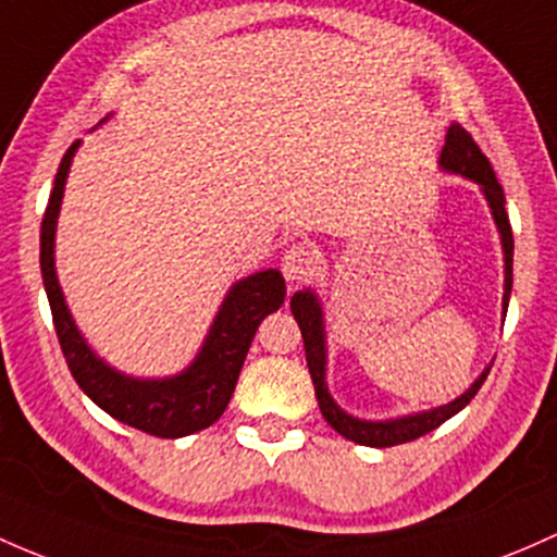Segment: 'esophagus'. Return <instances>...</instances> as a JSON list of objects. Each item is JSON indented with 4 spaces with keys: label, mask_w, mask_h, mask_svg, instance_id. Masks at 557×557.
<instances>
[{
    "label": "esophagus",
    "mask_w": 557,
    "mask_h": 557,
    "mask_svg": "<svg viewBox=\"0 0 557 557\" xmlns=\"http://www.w3.org/2000/svg\"><path fill=\"white\" fill-rule=\"evenodd\" d=\"M320 263H323V259H320V253L312 245L296 243L285 250L280 267H283L285 280H290V283H307L309 277H314L320 272Z\"/></svg>",
    "instance_id": "esophagus-1"
}]
</instances>
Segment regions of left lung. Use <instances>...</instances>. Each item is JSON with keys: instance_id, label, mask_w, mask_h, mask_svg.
<instances>
[{"instance_id": "obj_1", "label": "left lung", "mask_w": 557, "mask_h": 557, "mask_svg": "<svg viewBox=\"0 0 557 557\" xmlns=\"http://www.w3.org/2000/svg\"><path fill=\"white\" fill-rule=\"evenodd\" d=\"M441 168L450 173H461L465 178H472L483 189L485 200L491 205V213H494L496 226H499L502 234V248H505V309L510 304V290H512V226L510 219H507L505 210V191H502V184L496 181L494 168H491L488 157L480 151L475 138L465 131L461 125H450L446 133V146L441 151ZM290 312H294L298 327H301L304 338V352H307V368L312 373L314 395H318L320 411L327 424L344 435L347 441L360 443V446L371 448H389L400 446V443L417 441V437L426 435V432L437 430L443 421L459 413L472 397L478 395V389L483 386L485 376H488L491 368H485L480 373V379L461 397H456L448 406L435 408V411L413 413V417L392 419V421H362L344 413L342 408L333 403V397L327 395L325 384V331H323V312H320V301L312 290H304V294H296L290 298Z\"/></svg>"}]
</instances>
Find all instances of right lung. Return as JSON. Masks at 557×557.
<instances>
[{
    "mask_svg": "<svg viewBox=\"0 0 557 557\" xmlns=\"http://www.w3.org/2000/svg\"><path fill=\"white\" fill-rule=\"evenodd\" d=\"M77 146L79 140H74L58 165L55 186H52L42 219V237H39V267H42L47 301H50L52 325H55L69 371L77 379L82 392L109 417L136 426L146 435L184 437L205 430L230 406L245 355L261 320L285 301L283 274L277 269H267V272H256L253 277L239 280L221 304V312L210 327V336L205 338L202 352L178 376L162 379V382H138V379L116 373L107 362L98 360L79 336L63 301L55 277V259H52L58 210H61L63 186H66L69 165Z\"/></svg>",
    "mask_w": 557,
    "mask_h": 557,
    "instance_id": "right-lung-1",
    "label": "right lung"
}]
</instances>
